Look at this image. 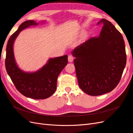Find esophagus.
Listing matches in <instances>:
<instances>
[{
    "instance_id": "obj_1",
    "label": "esophagus",
    "mask_w": 133,
    "mask_h": 133,
    "mask_svg": "<svg viewBox=\"0 0 133 133\" xmlns=\"http://www.w3.org/2000/svg\"><path fill=\"white\" fill-rule=\"evenodd\" d=\"M73 59H74V57L72 55H69L68 56V61H69V62H70V63L72 62V61H73Z\"/></svg>"
}]
</instances>
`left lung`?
Listing matches in <instances>:
<instances>
[{"label": "left lung", "mask_w": 133, "mask_h": 133, "mask_svg": "<svg viewBox=\"0 0 133 133\" xmlns=\"http://www.w3.org/2000/svg\"><path fill=\"white\" fill-rule=\"evenodd\" d=\"M99 37H91L72 51L78 85L83 92L98 96L112 91L121 78L126 63L122 34L111 22L102 19Z\"/></svg>", "instance_id": "8db88e82"}]
</instances>
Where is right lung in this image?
Here are the masks:
<instances>
[{"mask_svg": "<svg viewBox=\"0 0 133 133\" xmlns=\"http://www.w3.org/2000/svg\"><path fill=\"white\" fill-rule=\"evenodd\" d=\"M38 24L33 20L24 22L8 41L5 60V68L16 89L26 97L34 99H44L53 95L56 89L59 74L68 64V56L50 59L37 72L26 73L16 64L13 45L17 35L23 29Z\"/></svg>", "mask_w": 133, "mask_h": 133, "instance_id": "obj_1", "label": "right lung"}]
</instances>
